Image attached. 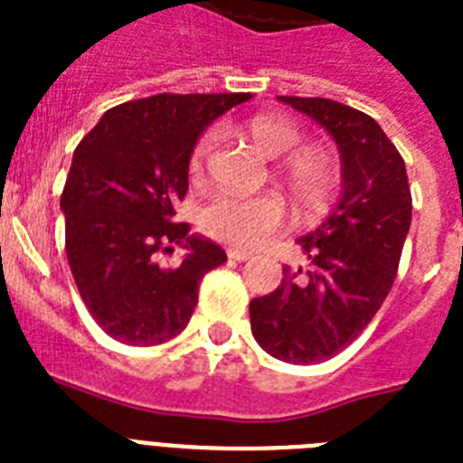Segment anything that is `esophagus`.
<instances>
[{
  "label": "esophagus",
  "mask_w": 463,
  "mask_h": 463,
  "mask_svg": "<svg viewBox=\"0 0 463 463\" xmlns=\"http://www.w3.org/2000/svg\"><path fill=\"white\" fill-rule=\"evenodd\" d=\"M228 260L247 261V260H252V254L245 252V250H238V247H231V250H228Z\"/></svg>",
  "instance_id": "1"
}]
</instances>
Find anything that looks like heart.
<instances>
[{
	"mask_svg": "<svg viewBox=\"0 0 463 463\" xmlns=\"http://www.w3.org/2000/svg\"><path fill=\"white\" fill-rule=\"evenodd\" d=\"M247 132L252 137L254 146L267 158L290 156L303 141V134L290 119L274 118V115L254 118L247 125ZM213 141H216L213 132L202 134L196 139L194 148L189 154V177L192 180H199L203 175ZM286 175H288L293 194L305 209H319L334 187V173H331L329 160L319 151H300L293 156L286 167ZM199 223L216 240L238 247H260L286 225V203L279 194L242 196L232 194V192H218L203 203Z\"/></svg>",
	"mask_w": 463,
	"mask_h": 463,
	"instance_id": "heart-1",
	"label": "heart"
}]
</instances>
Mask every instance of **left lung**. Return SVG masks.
<instances>
[{
  "label": "left lung",
  "instance_id": "left-lung-1",
  "mask_svg": "<svg viewBox=\"0 0 463 463\" xmlns=\"http://www.w3.org/2000/svg\"><path fill=\"white\" fill-rule=\"evenodd\" d=\"M329 132L341 156V196L298 238L307 267H283L281 286L250 303L257 344L293 365L322 363L360 336L392 290L411 228L406 165L370 115L329 98L279 96Z\"/></svg>",
  "mask_w": 463,
  "mask_h": 463
}]
</instances>
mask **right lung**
I'll return each mask as SVG.
<instances>
[{
  "label": "right lung",
  "instance_id": "obj_1",
  "mask_svg": "<svg viewBox=\"0 0 463 463\" xmlns=\"http://www.w3.org/2000/svg\"><path fill=\"white\" fill-rule=\"evenodd\" d=\"M250 93H160L112 108L76 146L61 192L67 260L90 317L129 345L170 341L187 326L199 283L223 247L175 223L189 154L203 129ZM188 250L177 268L159 254Z\"/></svg>",
  "mask_w": 463,
  "mask_h": 463
}]
</instances>
